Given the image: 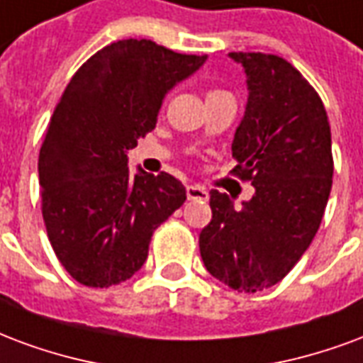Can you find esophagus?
<instances>
[{"label": "esophagus", "instance_id": "obj_1", "mask_svg": "<svg viewBox=\"0 0 363 363\" xmlns=\"http://www.w3.org/2000/svg\"><path fill=\"white\" fill-rule=\"evenodd\" d=\"M186 198L189 200H194V202H206L209 198L208 190L203 186H198V184H189L186 186Z\"/></svg>", "mask_w": 363, "mask_h": 363}]
</instances>
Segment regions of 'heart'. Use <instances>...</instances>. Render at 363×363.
Wrapping results in <instances>:
<instances>
[{
    "label": "heart",
    "mask_w": 363,
    "mask_h": 363,
    "mask_svg": "<svg viewBox=\"0 0 363 363\" xmlns=\"http://www.w3.org/2000/svg\"><path fill=\"white\" fill-rule=\"evenodd\" d=\"M217 94H227V92H223V90H211L208 96H217Z\"/></svg>",
    "instance_id": "obj_1"
}]
</instances>
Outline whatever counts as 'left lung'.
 I'll return each mask as SVG.
<instances>
[{
  "label": "left lung",
  "instance_id": "left-lung-1",
  "mask_svg": "<svg viewBox=\"0 0 363 363\" xmlns=\"http://www.w3.org/2000/svg\"><path fill=\"white\" fill-rule=\"evenodd\" d=\"M246 72L248 101L230 144L254 196L242 208L209 192L200 233L206 269L238 292L277 284L318 233L331 194V127L323 101L294 67L267 53H229Z\"/></svg>",
  "mask_w": 363,
  "mask_h": 363
}]
</instances>
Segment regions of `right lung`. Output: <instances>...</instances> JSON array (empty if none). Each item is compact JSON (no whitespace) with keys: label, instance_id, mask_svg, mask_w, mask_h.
I'll list each match as a JSON object with an SVG mask.
<instances>
[{"label":"right lung","instance_id":"1","mask_svg":"<svg viewBox=\"0 0 363 363\" xmlns=\"http://www.w3.org/2000/svg\"><path fill=\"white\" fill-rule=\"evenodd\" d=\"M206 59L152 40H119L67 84L40 147L38 173L48 238L80 284L106 289L133 277L154 230L186 200L171 174L130 173L127 154L155 128L165 94Z\"/></svg>","mask_w":363,"mask_h":363}]
</instances>
